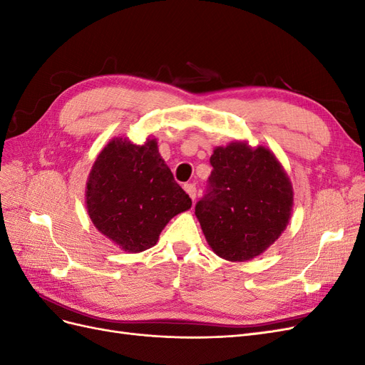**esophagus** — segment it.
<instances>
[{
  "mask_svg": "<svg viewBox=\"0 0 365 365\" xmlns=\"http://www.w3.org/2000/svg\"><path fill=\"white\" fill-rule=\"evenodd\" d=\"M184 190L187 192V195L192 197V201H195V197H196V185L195 184H184Z\"/></svg>",
  "mask_w": 365,
  "mask_h": 365,
  "instance_id": "obj_1",
  "label": "esophagus"
}]
</instances>
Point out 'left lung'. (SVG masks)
<instances>
[{
  "mask_svg": "<svg viewBox=\"0 0 365 365\" xmlns=\"http://www.w3.org/2000/svg\"><path fill=\"white\" fill-rule=\"evenodd\" d=\"M212 173L195 215L208 245L231 262L259 256L288 225L292 187L268 149L231 143L210 157Z\"/></svg>",
  "mask_w": 365,
  "mask_h": 365,
  "instance_id": "obj_1",
  "label": "left lung"
}]
</instances>
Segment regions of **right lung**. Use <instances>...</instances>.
Wrapping results in <instances>:
<instances>
[{"mask_svg":"<svg viewBox=\"0 0 365 365\" xmlns=\"http://www.w3.org/2000/svg\"><path fill=\"white\" fill-rule=\"evenodd\" d=\"M190 207L155 140L143 146L126 138L109 141L88 178L86 208L93 224L129 252L155 245L165 224Z\"/></svg>","mask_w":365,"mask_h":365,"instance_id":"add662e5","label":"right lung"}]
</instances>
